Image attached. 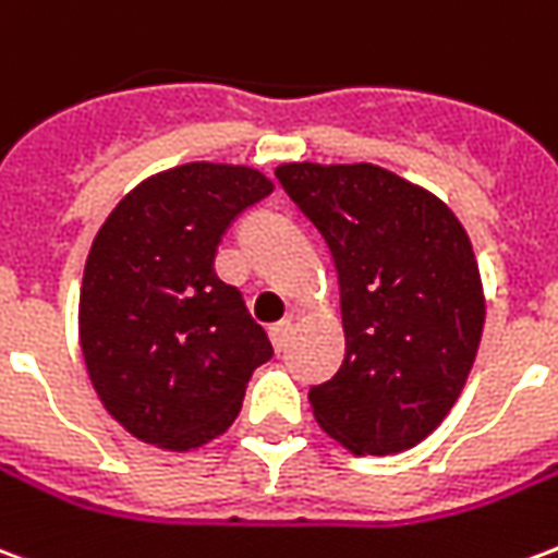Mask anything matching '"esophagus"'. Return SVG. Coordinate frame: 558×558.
Masks as SVG:
<instances>
[{
  "instance_id": "obj_1",
  "label": "esophagus",
  "mask_w": 558,
  "mask_h": 558,
  "mask_svg": "<svg viewBox=\"0 0 558 558\" xmlns=\"http://www.w3.org/2000/svg\"><path fill=\"white\" fill-rule=\"evenodd\" d=\"M292 340V323H283V326L271 328V347H275V352H283L287 347H290Z\"/></svg>"
}]
</instances>
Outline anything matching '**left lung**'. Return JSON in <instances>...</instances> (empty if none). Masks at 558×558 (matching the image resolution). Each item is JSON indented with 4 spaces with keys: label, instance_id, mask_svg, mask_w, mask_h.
<instances>
[{
    "label": "left lung",
    "instance_id": "1",
    "mask_svg": "<svg viewBox=\"0 0 558 558\" xmlns=\"http://www.w3.org/2000/svg\"><path fill=\"white\" fill-rule=\"evenodd\" d=\"M278 182L326 239L347 355L311 388L319 427L352 454L427 439L466 386L484 287L463 223L439 196L374 163H280Z\"/></svg>",
    "mask_w": 558,
    "mask_h": 558
}]
</instances>
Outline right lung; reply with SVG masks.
<instances>
[{
  "label": "right lung",
  "mask_w": 558,
  "mask_h": 558,
  "mask_svg": "<svg viewBox=\"0 0 558 558\" xmlns=\"http://www.w3.org/2000/svg\"><path fill=\"white\" fill-rule=\"evenodd\" d=\"M271 191L254 167L194 160L140 182L95 235L80 350L104 410L140 442L167 451L211 442L271 359L242 292L215 275L220 235Z\"/></svg>",
  "instance_id": "add662e5"
}]
</instances>
